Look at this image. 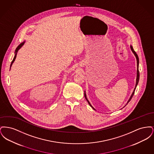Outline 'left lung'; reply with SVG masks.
<instances>
[{
	"label": "left lung",
	"mask_w": 154,
	"mask_h": 154,
	"mask_svg": "<svg viewBox=\"0 0 154 154\" xmlns=\"http://www.w3.org/2000/svg\"><path fill=\"white\" fill-rule=\"evenodd\" d=\"M131 50H132V52H133V54H134V55H135V57H136V59H137V78H136V86H135V88H134V91H133V93H132V95L130 97V98H129V100H128V102L127 103V104H126V105H127L128 104V103L130 101H131V100L132 99V97H133V96L134 95V91H135V89H136V87H137V84H138V82H139V77H140V73H139V57H138V55H137V54H136V52L134 51V50H133V47H132V46H131ZM84 95H85V97L86 98V99H87V100L88 101V103H89V104L94 109V107L91 105V104H90V103L89 102V101H88V100H87V97H86V95H85V94H84ZM126 105L125 106H126Z\"/></svg>",
	"instance_id": "obj_1"
}]
</instances>
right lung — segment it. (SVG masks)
I'll list each match as a JSON object with an SVG mask.
<instances>
[{"label":"right lung","mask_w":154,"mask_h":154,"mask_svg":"<svg viewBox=\"0 0 154 154\" xmlns=\"http://www.w3.org/2000/svg\"><path fill=\"white\" fill-rule=\"evenodd\" d=\"M24 43L25 42H23V43H22L21 44H20L18 47H17V48H16V50H15V56L14 57V58H13V60H12V62H11V65L13 64V63L14 62V61L15 60V58H16V56H17V51H18V50L22 47V45H23V44H24Z\"/></svg>","instance_id":"obj_1"}]
</instances>
